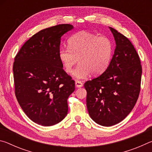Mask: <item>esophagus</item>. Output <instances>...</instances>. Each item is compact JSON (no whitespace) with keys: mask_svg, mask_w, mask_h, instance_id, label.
Returning <instances> with one entry per match:
<instances>
[{"mask_svg":"<svg viewBox=\"0 0 152 152\" xmlns=\"http://www.w3.org/2000/svg\"><path fill=\"white\" fill-rule=\"evenodd\" d=\"M75 84L77 88H80V87L83 86V83H82L81 81H79V80H76Z\"/></svg>","mask_w":152,"mask_h":152,"instance_id":"1","label":"esophagus"}]
</instances>
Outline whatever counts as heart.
Segmentation results:
<instances>
[{"mask_svg": "<svg viewBox=\"0 0 152 152\" xmlns=\"http://www.w3.org/2000/svg\"><path fill=\"white\" fill-rule=\"evenodd\" d=\"M68 48L58 51V58L67 73L72 71L73 66L79 61L72 75L77 79H85L92 74H103L111 63L114 54V44L105 36L82 31L69 38Z\"/></svg>", "mask_w": 152, "mask_h": 152, "instance_id": "heart-1", "label": "heart"}]
</instances>
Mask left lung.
Here are the masks:
<instances>
[{"label":"left lung","mask_w":152,"mask_h":152,"mask_svg":"<svg viewBox=\"0 0 152 152\" xmlns=\"http://www.w3.org/2000/svg\"><path fill=\"white\" fill-rule=\"evenodd\" d=\"M116 43L107 70L84 84L86 106L97 124L110 127L125 119L137 101L142 68L139 56L127 37L109 27Z\"/></svg>","instance_id":"8db88e82"}]
</instances>
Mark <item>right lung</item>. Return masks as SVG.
<instances>
[{
    "instance_id": "add662e5",
    "label": "right lung",
    "mask_w": 152,
    "mask_h": 152,
    "mask_svg": "<svg viewBox=\"0 0 152 152\" xmlns=\"http://www.w3.org/2000/svg\"><path fill=\"white\" fill-rule=\"evenodd\" d=\"M73 28L61 24L41 30L15 58L17 99L27 116L39 125H56L68 114L67 100L75 90V82L63 70L58 51L61 36Z\"/></svg>"
}]
</instances>
